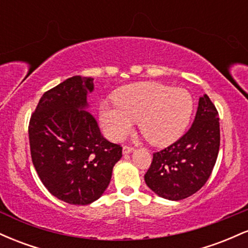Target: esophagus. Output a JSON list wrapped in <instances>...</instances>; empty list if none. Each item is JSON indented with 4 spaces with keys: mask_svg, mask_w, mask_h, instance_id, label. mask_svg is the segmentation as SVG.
<instances>
[{
    "mask_svg": "<svg viewBox=\"0 0 248 248\" xmlns=\"http://www.w3.org/2000/svg\"><path fill=\"white\" fill-rule=\"evenodd\" d=\"M133 150H134V148L130 146H124V148H122V153L124 154H129V153H132Z\"/></svg>",
    "mask_w": 248,
    "mask_h": 248,
    "instance_id": "obj_1",
    "label": "esophagus"
}]
</instances>
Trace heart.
Here are the masks:
<instances>
[{
	"mask_svg": "<svg viewBox=\"0 0 248 248\" xmlns=\"http://www.w3.org/2000/svg\"><path fill=\"white\" fill-rule=\"evenodd\" d=\"M191 113L192 98L186 90L144 82L122 88L116 102H101L100 122L108 139L120 141L139 121L150 143L166 146L184 133Z\"/></svg>",
	"mask_w": 248,
	"mask_h": 248,
	"instance_id": "obj_1",
	"label": "heart"
}]
</instances>
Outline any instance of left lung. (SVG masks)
<instances>
[{
    "label": "left lung",
    "instance_id": "left-lung-1",
    "mask_svg": "<svg viewBox=\"0 0 248 248\" xmlns=\"http://www.w3.org/2000/svg\"><path fill=\"white\" fill-rule=\"evenodd\" d=\"M220 144L218 110L206 94L199 98L190 129L169 147L153 154L144 175L156 195L170 201L187 198L202 189L211 175Z\"/></svg>",
    "mask_w": 248,
    "mask_h": 248
}]
</instances>
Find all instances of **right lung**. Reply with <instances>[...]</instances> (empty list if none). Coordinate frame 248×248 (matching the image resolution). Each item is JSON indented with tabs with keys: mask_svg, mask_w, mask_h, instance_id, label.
Masks as SVG:
<instances>
[{
	"mask_svg": "<svg viewBox=\"0 0 248 248\" xmlns=\"http://www.w3.org/2000/svg\"><path fill=\"white\" fill-rule=\"evenodd\" d=\"M93 78L75 76L46 91L29 122L32 163L42 183L65 203L87 205L101 197L122 147L101 135L85 110Z\"/></svg>",
	"mask_w": 248,
	"mask_h": 248,
	"instance_id": "right-lung-1",
	"label": "right lung"
}]
</instances>
